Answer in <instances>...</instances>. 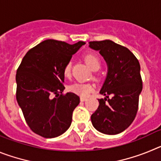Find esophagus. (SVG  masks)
Returning <instances> with one entry per match:
<instances>
[{
    "label": "esophagus",
    "mask_w": 161,
    "mask_h": 161,
    "mask_svg": "<svg viewBox=\"0 0 161 161\" xmlns=\"http://www.w3.org/2000/svg\"><path fill=\"white\" fill-rule=\"evenodd\" d=\"M86 99H87L86 97H80V102H85V101H86Z\"/></svg>",
    "instance_id": "1"
}]
</instances>
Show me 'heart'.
I'll list each match as a JSON object with an SVG mask.
<instances>
[{"mask_svg": "<svg viewBox=\"0 0 161 161\" xmlns=\"http://www.w3.org/2000/svg\"><path fill=\"white\" fill-rule=\"evenodd\" d=\"M85 61L86 64L89 66L92 71H97L101 68V62L97 55L93 54H89L85 55ZM64 74L66 77H69L71 76V64L68 63L65 65L64 68ZM93 85L89 83H74L69 87V90L72 93H76L81 97H87L93 91Z\"/></svg>", "mask_w": 161, "mask_h": 161, "instance_id": "heart-1", "label": "heart"}]
</instances>
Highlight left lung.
I'll use <instances>...</instances> for the list:
<instances>
[{"label":"left lung","mask_w":161,"mask_h":161,"mask_svg":"<svg viewBox=\"0 0 161 161\" xmlns=\"http://www.w3.org/2000/svg\"><path fill=\"white\" fill-rule=\"evenodd\" d=\"M107 64V75L100 90L105 98L91 115L94 128L106 135H117L132 123L143 89L139 60L128 48L111 40L89 42ZM109 96L112 98H108Z\"/></svg>","instance_id":"1"}]
</instances>
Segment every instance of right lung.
Segmentation results:
<instances>
[{
	"instance_id": "obj_1",
	"label": "right lung",
	"mask_w": 161,
	"mask_h": 161,
	"mask_svg": "<svg viewBox=\"0 0 161 161\" xmlns=\"http://www.w3.org/2000/svg\"><path fill=\"white\" fill-rule=\"evenodd\" d=\"M85 44L47 39L30 50L18 67L17 102L30 128L38 136L57 137L71 126L80 97L73 93L62 94L64 68ZM54 95L59 97L53 98Z\"/></svg>"
}]
</instances>
